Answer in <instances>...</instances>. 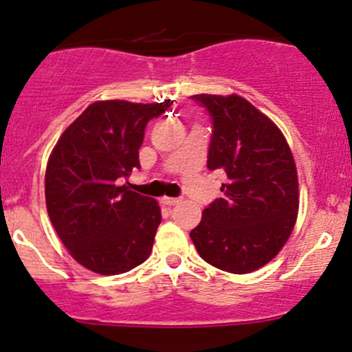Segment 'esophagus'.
<instances>
[{
  "mask_svg": "<svg viewBox=\"0 0 352 352\" xmlns=\"http://www.w3.org/2000/svg\"><path fill=\"white\" fill-rule=\"evenodd\" d=\"M162 202H164L165 206H177L180 202V199H175V197H164L162 199Z\"/></svg>",
  "mask_w": 352,
  "mask_h": 352,
  "instance_id": "esophagus-1",
  "label": "esophagus"
}]
</instances>
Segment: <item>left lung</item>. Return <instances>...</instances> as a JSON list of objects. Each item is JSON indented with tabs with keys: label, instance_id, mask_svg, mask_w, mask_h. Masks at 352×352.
Returning a JSON list of instances; mask_svg holds the SVG:
<instances>
[{
	"label": "left lung",
	"instance_id": "obj_1",
	"mask_svg": "<svg viewBox=\"0 0 352 352\" xmlns=\"http://www.w3.org/2000/svg\"><path fill=\"white\" fill-rule=\"evenodd\" d=\"M212 121L207 168L228 177L190 231L197 253L229 273H250L278 254L294 231L298 179L278 126L241 96L195 94Z\"/></svg>",
	"mask_w": 352,
	"mask_h": 352
}]
</instances>
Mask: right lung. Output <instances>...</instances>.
I'll return each instance as SVG.
<instances>
[{
  "instance_id": "1",
  "label": "right lung",
  "mask_w": 352,
  "mask_h": 352,
  "mask_svg": "<svg viewBox=\"0 0 352 352\" xmlns=\"http://www.w3.org/2000/svg\"><path fill=\"white\" fill-rule=\"evenodd\" d=\"M170 106V99L151 104L92 102L52 150L45 172L47 212L84 268L120 275L150 256L162 223L160 206L121 182L140 168L138 150L148 121Z\"/></svg>"
}]
</instances>
